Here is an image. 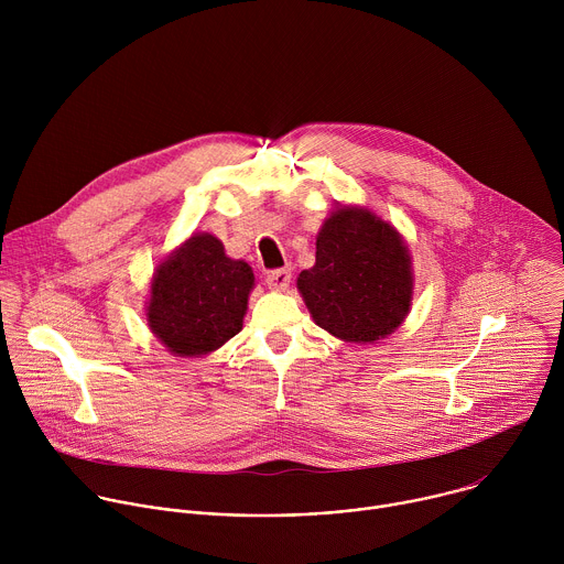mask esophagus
<instances>
[{"label": "esophagus", "instance_id": "obj_1", "mask_svg": "<svg viewBox=\"0 0 564 564\" xmlns=\"http://www.w3.org/2000/svg\"><path fill=\"white\" fill-rule=\"evenodd\" d=\"M290 279H292V272H290L288 268H283V270H272L265 281H268V288H270V290L283 292V290L290 285Z\"/></svg>", "mask_w": 564, "mask_h": 564}]
</instances>
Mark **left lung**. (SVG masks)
Returning a JSON list of instances; mask_svg holds the SVG:
<instances>
[{"instance_id":"obj_1","label":"left lung","mask_w":564,"mask_h":564,"mask_svg":"<svg viewBox=\"0 0 564 564\" xmlns=\"http://www.w3.org/2000/svg\"><path fill=\"white\" fill-rule=\"evenodd\" d=\"M296 288L318 328L348 344H375L411 312L413 257L394 225L368 207L337 203Z\"/></svg>"}]
</instances>
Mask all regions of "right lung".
Returning a JSON list of instances; mask_svg holds the SVG:
<instances>
[{
  "label": "right lung",
  "mask_w": 564,
  "mask_h": 564,
  "mask_svg": "<svg viewBox=\"0 0 564 564\" xmlns=\"http://www.w3.org/2000/svg\"><path fill=\"white\" fill-rule=\"evenodd\" d=\"M252 268L229 259L220 240L196 231L155 265L147 326L174 357H203L243 330Z\"/></svg>",
  "instance_id": "add662e5"
}]
</instances>
